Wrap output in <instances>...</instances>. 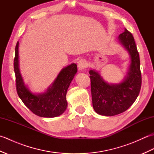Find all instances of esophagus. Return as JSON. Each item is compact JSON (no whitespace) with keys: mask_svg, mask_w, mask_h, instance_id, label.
I'll use <instances>...</instances> for the list:
<instances>
[{"mask_svg":"<svg viewBox=\"0 0 154 154\" xmlns=\"http://www.w3.org/2000/svg\"><path fill=\"white\" fill-rule=\"evenodd\" d=\"M77 65L79 69L82 70V69H84L87 67V62L85 60L83 59V60H80L79 61Z\"/></svg>","mask_w":154,"mask_h":154,"instance_id":"34e87169","label":"esophagus"}]
</instances>
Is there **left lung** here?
I'll return each mask as SVG.
<instances>
[{"instance_id":"8db88e82","label":"left lung","mask_w":154,"mask_h":154,"mask_svg":"<svg viewBox=\"0 0 154 154\" xmlns=\"http://www.w3.org/2000/svg\"><path fill=\"white\" fill-rule=\"evenodd\" d=\"M119 44L130 57L124 79L119 83H109L95 69L89 71L93 106L102 116H112L122 113L135 102L142 85L139 54L132 34L126 29L118 37Z\"/></svg>"}]
</instances>
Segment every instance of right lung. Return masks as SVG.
<instances>
[{
	"label": "right lung",
	"mask_w": 154,
	"mask_h": 154,
	"mask_svg": "<svg viewBox=\"0 0 154 154\" xmlns=\"http://www.w3.org/2000/svg\"><path fill=\"white\" fill-rule=\"evenodd\" d=\"M18 48V42L15 48L14 69L16 91L20 99L37 116L54 118L61 115L67 109V91L77 72V65L71 63L62 69L54 82L44 92L34 93L24 83L20 71Z\"/></svg>",
	"instance_id": "1"
}]
</instances>
